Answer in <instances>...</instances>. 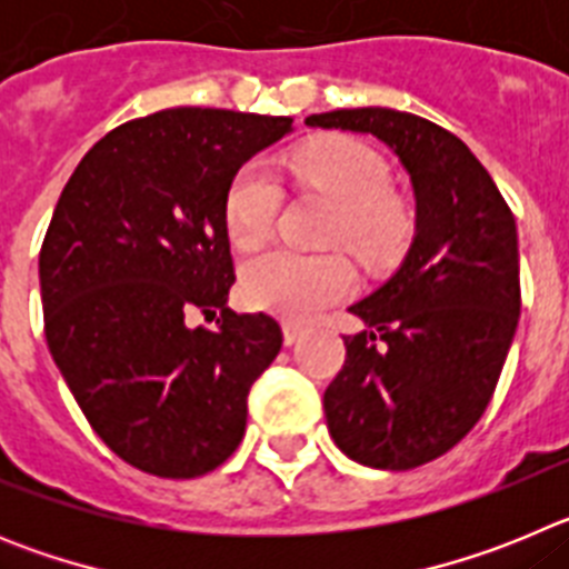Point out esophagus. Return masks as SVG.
Masks as SVG:
<instances>
[{
	"label": "esophagus",
	"mask_w": 569,
	"mask_h": 569,
	"mask_svg": "<svg viewBox=\"0 0 569 569\" xmlns=\"http://www.w3.org/2000/svg\"><path fill=\"white\" fill-rule=\"evenodd\" d=\"M281 330H284V345H296L305 336V328L299 321H281Z\"/></svg>",
	"instance_id": "34e87169"
}]
</instances>
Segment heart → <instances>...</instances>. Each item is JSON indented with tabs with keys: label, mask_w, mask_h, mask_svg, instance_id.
<instances>
[{
	"label": "heart",
	"mask_w": 569,
	"mask_h": 569,
	"mask_svg": "<svg viewBox=\"0 0 569 569\" xmlns=\"http://www.w3.org/2000/svg\"><path fill=\"white\" fill-rule=\"evenodd\" d=\"M296 182L333 202L328 236L333 248H350L365 264L379 268L393 259L410 233V213L387 188V164L370 144L353 136H325L301 144L288 159ZM281 193L273 173L261 162L236 170L224 193V228L239 250H256L270 239ZM356 284L345 253H290L270 250L241 270V296L259 310L284 319H308L345 299Z\"/></svg>",
	"instance_id": "1"
}]
</instances>
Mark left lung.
Segmentation results:
<instances>
[{"instance_id": "obj_1", "label": "left lung", "mask_w": 569, "mask_h": 569, "mask_svg": "<svg viewBox=\"0 0 569 569\" xmlns=\"http://www.w3.org/2000/svg\"><path fill=\"white\" fill-rule=\"evenodd\" d=\"M313 128L373 133L405 164L416 239L399 273L350 313L345 365L325 390L336 447L376 470H413L470 433L492 399L521 313L510 204L459 136L416 113L353 108Z\"/></svg>"}]
</instances>
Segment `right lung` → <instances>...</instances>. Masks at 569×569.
<instances>
[{"label": "right lung", "instance_id": "add662e5", "mask_svg": "<svg viewBox=\"0 0 569 569\" xmlns=\"http://www.w3.org/2000/svg\"><path fill=\"white\" fill-rule=\"evenodd\" d=\"M290 116L170 108L84 153L39 250L44 339L84 419L159 479L228 461L248 393L281 350L273 316L224 308L236 281L224 193ZM193 309L219 331L190 329Z\"/></svg>", "mask_w": 569, "mask_h": 569}]
</instances>
